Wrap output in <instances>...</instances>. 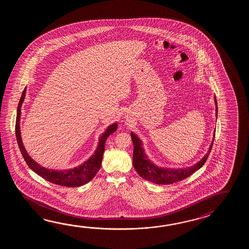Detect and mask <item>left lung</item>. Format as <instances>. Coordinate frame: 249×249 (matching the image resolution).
Wrapping results in <instances>:
<instances>
[{
  "label": "left lung",
  "mask_w": 249,
  "mask_h": 249,
  "mask_svg": "<svg viewBox=\"0 0 249 249\" xmlns=\"http://www.w3.org/2000/svg\"><path fill=\"white\" fill-rule=\"evenodd\" d=\"M214 103H215V117H217V101L216 98L214 97ZM214 134L215 131L213 133V139L211 145L208 149L207 152L204 158L198 161L196 164L189 166V167H184V168H164V167H159L158 165L154 164L148 159L147 155L144 151L143 148L142 142L139 139L137 135L134 132H131V137H132V143H133V167L136 170L141 177H142L145 180H149L154 183L157 184H161V185H167V184H172L177 181L186 179L187 177L191 176L193 173L196 171L200 169L204 164L206 163L207 158L209 156V153L211 151L213 143L214 140Z\"/></svg>",
  "instance_id": "8db88e82"
}]
</instances>
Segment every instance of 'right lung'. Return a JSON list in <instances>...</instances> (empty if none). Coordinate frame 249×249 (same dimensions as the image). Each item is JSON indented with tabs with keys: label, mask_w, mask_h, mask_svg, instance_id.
Returning a JSON list of instances; mask_svg holds the SVG:
<instances>
[{
	"label": "right lung",
	"mask_w": 249,
	"mask_h": 249,
	"mask_svg": "<svg viewBox=\"0 0 249 249\" xmlns=\"http://www.w3.org/2000/svg\"><path fill=\"white\" fill-rule=\"evenodd\" d=\"M26 90L27 88H25V90L22 92L21 98L17 110L16 137L18 148L20 149L22 156L25 159L27 165L30 167V169H32L36 174L40 175L42 178L57 185L65 186V187H80L88 183L90 180L94 178L98 171L101 168V161H102L103 153L105 150L107 139L113 132L117 131V123H114L111 125L107 126L106 131L103 132L100 137L99 144L95 152L83 164L71 169L53 170L45 168L36 163L28 155L22 142L19 122H20V116H21L22 103L25 100Z\"/></svg>",
	"instance_id": "right-lung-1"
}]
</instances>
